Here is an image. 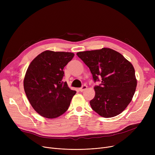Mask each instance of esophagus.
<instances>
[{"mask_svg": "<svg viewBox=\"0 0 155 155\" xmlns=\"http://www.w3.org/2000/svg\"><path fill=\"white\" fill-rule=\"evenodd\" d=\"M87 88V85H83L82 87L79 88V91H80V92H83V91H84L85 90H86Z\"/></svg>", "mask_w": 155, "mask_h": 155, "instance_id": "obj_1", "label": "esophagus"}]
</instances>
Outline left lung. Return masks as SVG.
I'll use <instances>...</instances> for the list:
<instances>
[{"label": "left lung", "instance_id": "8db88e82", "mask_svg": "<svg viewBox=\"0 0 155 155\" xmlns=\"http://www.w3.org/2000/svg\"><path fill=\"white\" fill-rule=\"evenodd\" d=\"M77 55L90 69L95 82L92 109L102 117L109 118L123 112L131 102L137 80L133 65L119 52L110 48L78 52Z\"/></svg>", "mask_w": 155, "mask_h": 155}]
</instances>
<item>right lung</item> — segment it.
I'll return each instance as SVG.
<instances>
[{"mask_svg": "<svg viewBox=\"0 0 155 155\" xmlns=\"http://www.w3.org/2000/svg\"><path fill=\"white\" fill-rule=\"evenodd\" d=\"M74 55L70 52L46 50L29 65L24 88L31 106L40 116L54 119L68 110L76 91L61 80L64 67Z\"/></svg>", "mask_w": 155, "mask_h": 155, "instance_id": "right-lung-1", "label": "right lung"}]
</instances>
